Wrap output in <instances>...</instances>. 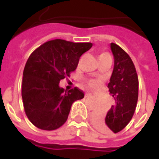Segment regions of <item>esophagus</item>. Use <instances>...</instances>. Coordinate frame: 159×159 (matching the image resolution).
I'll list each match as a JSON object with an SVG mask.
<instances>
[{"instance_id": "esophagus-1", "label": "esophagus", "mask_w": 159, "mask_h": 159, "mask_svg": "<svg viewBox=\"0 0 159 159\" xmlns=\"http://www.w3.org/2000/svg\"><path fill=\"white\" fill-rule=\"evenodd\" d=\"M90 96H91V94H89V93H86V94H85V97H86V98H89V97Z\"/></svg>"}]
</instances>
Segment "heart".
<instances>
[{
  "instance_id": "obj_1",
  "label": "heart",
  "mask_w": 159,
  "mask_h": 159,
  "mask_svg": "<svg viewBox=\"0 0 159 159\" xmlns=\"http://www.w3.org/2000/svg\"><path fill=\"white\" fill-rule=\"evenodd\" d=\"M108 56L110 55H109L107 52H100V53L98 54V59H99V60H101V59H103L104 58H107ZM88 83H89V85H90V86H93L95 83H94L93 81H92V80H90V81L88 82Z\"/></svg>"
}]
</instances>
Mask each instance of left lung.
Returning a JSON list of instances; mask_svg holds the SVG:
<instances>
[{
  "mask_svg": "<svg viewBox=\"0 0 159 159\" xmlns=\"http://www.w3.org/2000/svg\"><path fill=\"white\" fill-rule=\"evenodd\" d=\"M111 49L114 56V68L107 88L114 103L107 115L94 114L93 123L102 132L116 134L127 126L134 113L139 80L129 55L115 43H111Z\"/></svg>",
  "mask_w": 159,
  "mask_h": 159,
  "instance_id": "1",
  "label": "left lung"
}]
</instances>
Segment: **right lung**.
<instances>
[{
    "label": "right lung",
    "mask_w": 159,
    "mask_h": 159,
    "mask_svg": "<svg viewBox=\"0 0 159 159\" xmlns=\"http://www.w3.org/2000/svg\"><path fill=\"white\" fill-rule=\"evenodd\" d=\"M92 46L55 39L30 55L23 72L22 99L26 116L36 128L59 129L68 118L73 102L84 97L78 88L65 91L59 83L76 69L80 57Z\"/></svg>",
    "instance_id": "add662e5"
}]
</instances>
